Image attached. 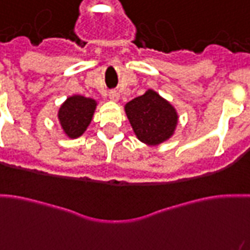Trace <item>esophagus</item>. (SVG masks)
Instances as JSON below:
<instances>
[{
	"label": "esophagus",
	"instance_id": "esophagus-1",
	"mask_svg": "<svg viewBox=\"0 0 250 250\" xmlns=\"http://www.w3.org/2000/svg\"><path fill=\"white\" fill-rule=\"evenodd\" d=\"M108 98H110L111 101H118V99H119V94H118V91H115V90H111V91L108 92Z\"/></svg>",
	"mask_w": 250,
	"mask_h": 250
}]
</instances>
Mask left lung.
I'll return each mask as SVG.
<instances>
[{"label": "left lung", "instance_id": "obj_1", "mask_svg": "<svg viewBox=\"0 0 250 250\" xmlns=\"http://www.w3.org/2000/svg\"><path fill=\"white\" fill-rule=\"evenodd\" d=\"M125 114L138 139L151 146L167 140L177 123L175 108L152 90L128 102Z\"/></svg>", "mask_w": 250, "mask_h": 250}]
</instances>
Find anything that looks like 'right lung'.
<instances>
[{
    "label": "right lung",
    "instance_id": "obj_1",
    "mask_svg": "<svg viewBox=\"0 0 250 250\" xmlns=\"http://www.w3.org/2000/svg\"><path fill=\"white\" fill-rule=\"evenodd\" d=\"M97 102L82 95L70 97L61 106L59 123L68 138H78L84 132L92 119Z\"/></svg>",
    "mask_w": 250,
    "mask_h": 250
}]
</instances>
